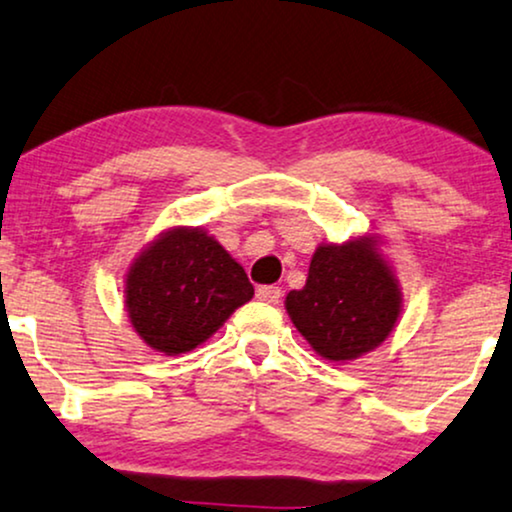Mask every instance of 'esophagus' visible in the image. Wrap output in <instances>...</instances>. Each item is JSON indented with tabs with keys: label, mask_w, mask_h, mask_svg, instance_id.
Segmentation results:
<instances>
[{
	"label": "esophagus",
	"mask_w": 512,
	"mask_h": 512,
	"mask_svg": "<svg viewBox=\"0 0 512 512\" xmlns=\"http://www.w3.org/2000/svg\"><path fill=\"white\" fill-rule=\"evenodd\" d=\"M257 297H260L262 302L278 304V302H281V288H278V286H260V288H257Z\"/></svg>",
	"instance_id": "esophagus-1"
}]
</instances>
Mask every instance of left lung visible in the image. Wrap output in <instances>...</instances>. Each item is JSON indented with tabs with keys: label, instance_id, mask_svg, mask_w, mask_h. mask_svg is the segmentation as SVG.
<instances>
[{
	"label": "left lung",
	"instance_id": "obj_1",
	"mask_svg": "<svg viewBox=\"0 0 512 512\" xmlns=\"http://www.w3.org/2000/svg\"><path fill=\"white\" fill-rule=\"evenodd\" d=\"M286 309L295 328L323 359L352 361L392 333L401 293L373 238L319 245L302 290H290Z\"/></svg>",
	"mask_w": 512,
	"mask_h": 512
}]
</instances>
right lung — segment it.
Masks as SVG:
<instances>
[{
	"label": "right lung",
	"mask_w": 512,
	"mask_h": 512,
	"mask_svg": "<svg viewBox=\"0 0 512 512\" xmlns=\"http://www.w3.org/2000/svg\"><path fill=\"white\" fill-rule=\"evenodd\" d=\"M127 312L146 345L191 352L255 295L241 264L200 229H172L127 274Z\"/></svg>",
	"instance_id": "1"
}]
</instances>
